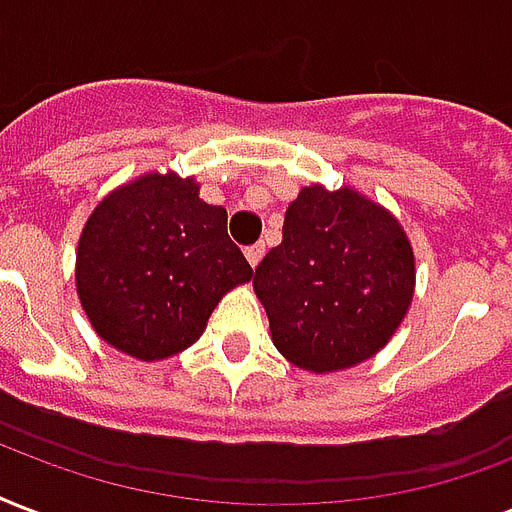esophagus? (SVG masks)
Masks as SVG:
<instances>
[{
    "instance_id": "34e87169",
    "label": "esophagus",
    "mask_w": 512,
    "mask_h": 512,
    "mask_svg": "<svg viewBox=\"0 0 512 512\" xmlns=\"http://www.w3.org/2000/svg\"><path fill=\"white\" fill-rule=\"evenodd\" d=\"M244 255H247V263L252 265V268H257V263L263 260L265 255V244H255V247H247L244 249Z\"/></svg>"
}]
</instances>
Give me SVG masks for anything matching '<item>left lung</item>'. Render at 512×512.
<instances>
[{
    "label": "left lung",
    "instance_id": "1",
    "mask_svg": "<svg viewBox=\"0 0 512 512\" xmlns=\"http://www.w3.org/2000/svg\"><path fill=\"white\" fill-rule=\"evenodd\" d=\"M284 360L338 373L370 360L403 325L416 255L395 214L360 190L308 185L287 206L282 244L252 279Z\"/></svg>",
    "mask_w": 512,
    "mask_h": 512
}]
</instances>
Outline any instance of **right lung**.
<instances>
[{"label":"right lung","mask_w":512,"mask_h":512,"mask_svg":"<svg viewBox=\"0 0 512 512\" xmlns=\"http://www.w3.org/2000/svg\"><path fill=\"white\" fill-rule=\"evenodd\" d=\"M195 177L147 171L101 198L77 241L74 284L101 341L142 362L193 346L225 295L252 279L228 212Z\"/></svg>","instance_id":"1"}]
</instances>
